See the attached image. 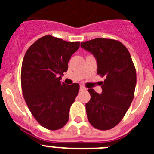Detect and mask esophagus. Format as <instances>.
Masks as SVG:
<instances>
[{
  "mask_svg": "<svg viewBox=\"0 0 154 154\" xmlns=\"http://www.w3.org/2000/svg\"><path fill=\"white\" fill-rule=\"evenodd\" d=\"M80 91H84V90H86V87L83 86V85H80Z\"/></svg>",
  "mask_w": 154,
  "mask_h": 154,
  "instance_id": "34e87169",
  "label": "esophagus"
}]
</instances>
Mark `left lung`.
Returning a JSON list of instances; mask_svg holds the SVG:
<instances>
[{"mask_svg": "<svg viewBox=\"0 0 154 154\" xmlns=\"http://www.w3.org/2000/svg\"><path fill=\"white\" fill-rule=\"evenodd\" d=\"M80 46L94 56L97 74L104 77L101 94L88 89L91 99L86 103L87 118L96 129L110 130L122 121L133 101L136 68L128 50L120 42L97 38Z\"/></svg>", "mask_w": 154, "mask_h": 154, "instance_id": "obj_1", "label": "left lung"}]
</instances>
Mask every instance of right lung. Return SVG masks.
Returning <instances> with one entry per match:
<instances>
[{
  "mask_svg": "<svg viewBox=\"0 0 154 154\" xmlns=\"http://www.w3.org/2000/svg\"><path fill=\"white\" fill-rule=\"evenodd\" d=\"M79 47V42L45 35L28 48L23 59L21 83L24 100L35 120L48 130H59L68 121L80 85H67L60 80Z\"/></svg>",
  "mask_w": 154,
  "mask_h": 154,
  "instance_id": "1",
  "label": "right lung"
}]
</instances>
